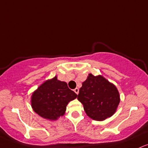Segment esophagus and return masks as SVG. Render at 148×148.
I'll return each mask as SVG.
<instances>
[{
	"mask_svg": "<svg viewBox=\"0 0 148 148\" xmlns=\"http://www.w3.org/2000/svg\"><path fill=\"white\" fill-rule=\"evenodd\" d=\"M74 91L77 94H79V88H76L74 90Z\"/></svg>",
	"mask_w": 148,
	"mask_h": 148,
	"instance_id": "34e87169",
	"label": "esophagus"
}]
</instances>
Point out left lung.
I'll use <instances>...</instances> for the list:
<instances>
[{"label":"left lung","instance_id":"1","mask_svg":"<svg viewBox=\"0 0 148 148\" xmlns=\"http://www.w3.org/2000/svg\"><path fill=\"white\" fill-rule=\"evenodd\" d=\"M78 100L87 116L95 121H104L116 112L120 103L119 92L115 85L102 75L88 74L79 89Z\"/></svg>","mask_w":148,"mask_h":148}]
</instances>
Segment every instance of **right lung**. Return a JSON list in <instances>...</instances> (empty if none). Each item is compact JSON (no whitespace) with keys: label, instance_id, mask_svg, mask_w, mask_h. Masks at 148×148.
<instances>
[{"label":"right lung","instance_id":"right-lung-1","mask_svg":"<svg viewBox=\"0 0 148 148\" xmlns=\"http://www.w3.org/2000/svg\"><path fill=\"white\" fill-rule=\"evenodd\" d=\"M77 95L64 82L58 80L57 76L45 81L32 92L31 105L40 116L56 121L65 114L66 105L77 98Z\"/></svg>","mask_w":148,"mask_h":148}]
</instances>
